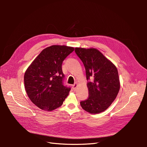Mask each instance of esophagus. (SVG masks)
<instances>
[{
  "label": "esophagus",
  "instance_id": "esophagus-1",
  "mask_svg": "<svg viewBox=\"0 0 147 147\" xmlns=\"http://www.w3.org/2000/svg\"><path fill=\"white\" fill-rule=\"evenodd\" d=\"M78 83H75L74 84V85L72 86V88H73V90H76V88H77V87L78 86Z\"/></svg>",
  "mask_w": 147,
  "mask_h": 147
}]
</instances>
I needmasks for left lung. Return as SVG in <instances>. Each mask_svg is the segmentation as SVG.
Here are the masks:
<instances>
[{"label":"left lung","mask_w":147,"mask_h":147,"mask_svg":"<svg viewBox=\"0 0 147 147\" xmlns=\"http://www.w3.org/2000/svg\"><path fill=\"white\" fill-rule=\"evenodd\" d=\"M86 70L89 96L80 102L82 109L88 113L104 112L116 99L120 88L118 70L112 62L96 48H75Z\"/></svg>","instance_id":"1"}]
</instances>
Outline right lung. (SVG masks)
<instances>
[{
  "instance_id": "1",
  "label": "right lung",
  "mask_w": 147,
  "mask_h": 147,
  "mask_svg": "<svg viewBox=\"0 0 147 147\" xmlns=\"http://www.w3.org/2000/svg\"><path fill=\"white\" fill-rule=\"evenodd\" d=\"M74 47L51 45L43 50L26 70L24 82L30 100L38 108L53 111L59 107L70 88L63 85L62 64Z\"/></svg>"
}]
</instances>
